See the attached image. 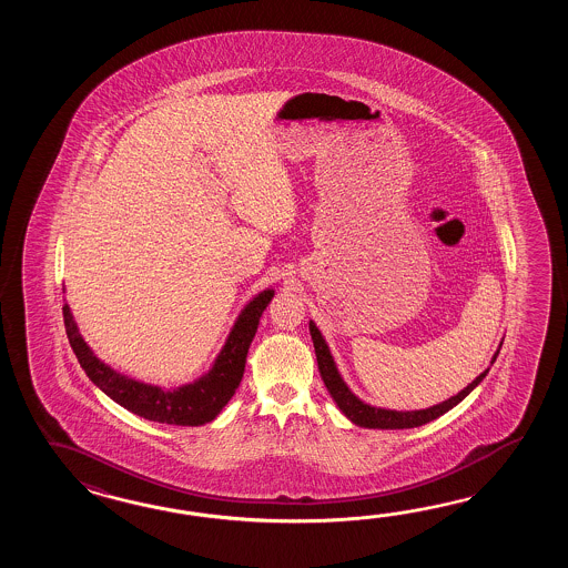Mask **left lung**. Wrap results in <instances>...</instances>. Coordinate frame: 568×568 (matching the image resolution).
<instances>
[{
	"instance_id": "1",
	"label": "left lung",
	"mask_w": 568,
	"mask_h": 568,
	"mask_svg": "<svg viewBox=\"0 0 568 568\" xmlns=\"http://www.w3.org/2000/svg\"><path fill=\"white\" fill-rule=\"evenodd\" d=\"M311 328V337H313L314 353H316V363H318V372L321 377L325 382L326 389L331 394V398L335 399V404L338 406V410L343 412L351 423L363 426V428H382V430H402V428H416V426H423L426 423H433L438 416L447 414L450 408H455L459 402L467 398L471 394L475 387L479 386L483 382V377L489 374V367L477 375L473 379L469 386L465 389H460L457 396L445 399L436 406H430L426 410H387V408H377V406H369L367 402L357 398L349 386L345 384V379L341 377L337 369V363L331 355V349L326 345L323 333L318 331V326L314 325V321L308 323ZM499 349H501V343H499ZM499 349L495 351L494 357H491V365H494Z\"/></svg>"
}]
</instances>
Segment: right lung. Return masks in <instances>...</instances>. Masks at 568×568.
<instances>
[{
	"label": "right lung",
	"instance_id": "1",
	"mask_svg": "<svg viewBox=\"0 0 568 568\" xmlns=\"http://www.w3.org/2000/svg\"><path fill=\"white\" fill-rule=\"evenodd\" d=\"M272 298V288L255 294L254 298L243 306L235 325L231 328L230 337L225 341L223 349L219 351L217 359L213 362L211 369L199 379H194L193 384H184L174 389L144 384L111 369L108 363L101 362L87 345L67 302L62 306V316L67 337L77 359L85 369L89 379L103 394H108L109 398L118 402L125 410L133 412L152 423L201 426L217 418L219 412L225 408V404L240 386L245 369V357L260 325V316L266 311Z\"/></svg>",
	"mask_w": 568,
	"mask_h": 568
}]
</instances>
